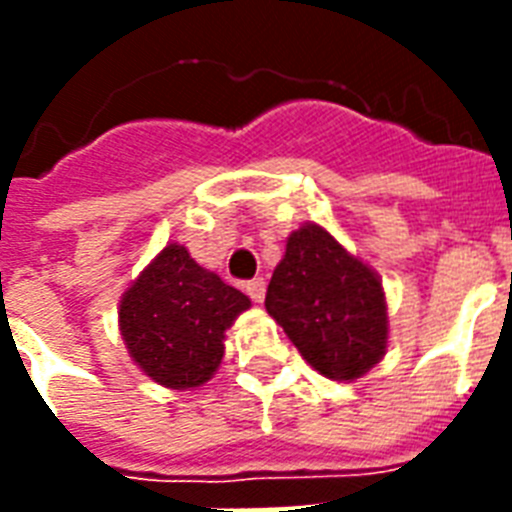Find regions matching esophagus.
<instances>
[{
    "label": "esophagus",
    "mask_w": 512,
    "mask_h": 512,
    "mask_svg": "<svg viewBox=\"0 0 512 512\" xmlns=\"http://www.w3.org/2000/svg\"><path fill=\"white\" fill-rule=\"evenodd\" d=\"M247 295L252 297L255 303H263V300H265V279L247 281Z\"/></svg>",
    "instance_id": "1"
}]
</instances>
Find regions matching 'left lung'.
<instances>
[{"label":"left lung","mask_w":512,"mask_h":512,"mask_svg":"<svg viewBox=\"0 0 512 512\" xmlns=\"http://www.w3.org/2000/svg\"><path fill=\"white\" fill-rule=\"evenodd\" d=\"M265 311L329 380L364 377L388 348V305L377 273L316 223L287 239Z\"/></svg>","instance_id":"8db88e82"}]
</instances>
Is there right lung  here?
Returning a JSON list of instances; mask_svg holds the SVG:
<instances>
[{"mask_svg": "<svg viewBox=\"0 0 512 512\" xmlns=\"http://www.w3.org/2000/svg\"><path fill=\"white\" fill-rule=\"evenodd\" d=\"M249 297L167 244L119 305V329L135 364L164 388H199L223 361L225 329Z\"/></svg>", "mask_w": 512, "mask_h": 512, "instance_id": "add662e5", "label": "right lung"}]
</instances>
